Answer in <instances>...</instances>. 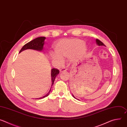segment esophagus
I'll list each match as a JSON object with an SVG mask.
<instances>
[{
  "mask_svg": "<svg viewBox=\"0 0 127 127\" xmlns=\"http://www.w3.org/2000/svg\"><path fill=\"white\" fill-rule=\"evenodd\" d=\"M67 70V69L66 68H61V69H60V72H64V71H66Z\"/></svg>",
  "mask_w": 127,
  "mask_h": 127,
  "instance_id": "1",
  "label": "esophagus"
}]
</instances>
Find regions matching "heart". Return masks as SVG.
<instances>
[{
	"instance_id": "obj_1",
	"label": "heart",
	"mask_w": 127,
	"mask_h": 127,
	"mask_svg": "<svg viewBox=\"0 0 127 127\" xmlns=\"http://www.w3.org/2000/svg\"><path fill=\"white\" fill-rule=\"evenodd\" d=\"M83 41L79 39H65L58 42L54 48L55 55L52 57L54 61L59 64L62 63V60L73 55L74 58L82 56L86 51V48L83 45Z\"/></svg>"
}]
</instances>
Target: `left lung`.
Wrapping results in <instances>:
<instances>
[{
  "label": "left lung",
  "instance_id": "left-lung-1",
  "mask_svg": "<svg viewBox=\"0 0 127 127\" xmlns=\"http://www.w3.org/2000/svg\"><path fill=\"white\" fill-rule=\"evenodd\" d=\"M96 44L98 45V46H105V45H104V44L102 42H101L100 40H99L98 39H96ZM73 96L74 97V98H75V96L73 95Z\"/></svg>",
  "mask_w": 127,
  "mask_h": 127
}]
</instances>
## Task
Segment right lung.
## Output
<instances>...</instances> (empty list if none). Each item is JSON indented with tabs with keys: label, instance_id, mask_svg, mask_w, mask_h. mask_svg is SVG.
Returning <instances> with one entry per match:
<instances>
[{
	"label": "right lung",
	"instance_id": "add662e5",
	"mask_svg": "<svg viewBox=\"0 0 127 127\" xmlns=\"http://www.w3.org/2000/svg\"><path fill=\"white\" fill-rule=\"evenodd\" d=\"M46 39L45 37H41L39 38H35V39H33V40L30 41V42L27 43L25 44L23 48L21 49V50L20 51V53H21L22 51L25 50L26 49H33L38 51H42L43 49V46L44 44V41ZM59 73V70L56 68H53L51 70V78H52V86L54 84V82L55 81V79L57 75ZM51 91V89L49 91V92L45 96H43L42 97H40L39 99L44 98L47 96H48L49 94H50V92Z\"/></svg>",
	"mask_w": 127,
	"mask_h": 127
}]
</instances>
